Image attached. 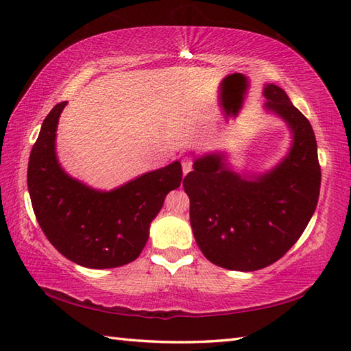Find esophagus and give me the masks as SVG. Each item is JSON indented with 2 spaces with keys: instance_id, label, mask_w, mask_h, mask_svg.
I'll return each mask as SVG.
<instances>
[{
  "instance_id": "esophagus-1",
  "label": "esophagus",
  "mask_w": 351,
  "mask_h": 351,
  "mask_svg": "<svg viewBox=\"0 0 351 351\" xmlns=\"http://www.w3.org/2000/svg\"><path fill=\"white\" fill-rule=\"evenodd\" d=\"M191 167H193L191 160L190 158H184L182 160V171H184V175H187L189 171L191 170Z\"/></svg>"
}]
</instances>
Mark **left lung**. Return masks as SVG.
<instances>
[{
	"label": "left lung",
	"mask_w": 351,
	"mask_h": 351,
	"mask_svg": "<svg viewBox=\"0 0 351 351\" xmlns=\"http://www.w3.org/2000/svg\"><path fill=\"white\" fill-rule=\"evenodd\" d=\"M265 108L289 126L288 155L264 175L243 178L220 154L196 158L184 178L190 223L199 249L213 264L237 271L261 270L299 240L314 214L322 169L309 121L274 84H265Z\"/></svg>",
	"instance_id": "8db88e82"
}]
</instances>
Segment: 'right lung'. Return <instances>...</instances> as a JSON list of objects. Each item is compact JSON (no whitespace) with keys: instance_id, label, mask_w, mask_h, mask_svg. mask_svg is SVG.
<instances>
[{"instance_id":"right-lung-1","label":"right lung","mask_w":351,"mask_h":351,"mask_svg":"<svg viewBox=\"0 0 351 351\" xmlns=\"http://www.w3.org/2000/svg\"><path fill=\"white\" fill-rule=\"evenodd\" d=\"M66 104L49 111L29 154L27 182L37 223L72 263L88 268L130 264L146 245L149 226L167 193L181 185V162L147 171L111 191L87 187L66 173L56 155L57 123Z\"/></svg>"}]
</instances>
